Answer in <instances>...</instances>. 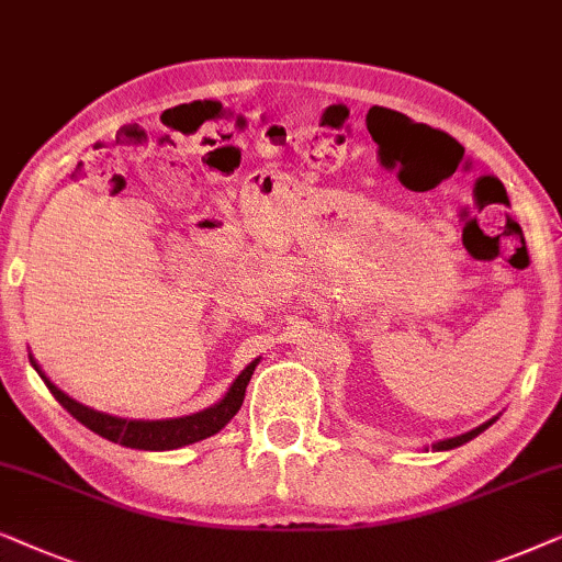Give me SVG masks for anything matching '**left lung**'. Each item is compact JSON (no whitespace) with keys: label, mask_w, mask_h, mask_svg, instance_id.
<instances>
[{"label":"left lung","mask_w":562,"mask_h":562,"mask_svg":"<svg viewBox=\"0 0 562 562\" xmlns=\"http://www.w3.org/2000/svg\"><path fill=\"white\" fill-rule=\"evenodd\" d=\"M496 418H498V416H493V418H488V422H483L481 426H475V429H470V431H465V434H458V437L439 439V442H434V445H431V450H434V452H447V450H454V447H460V445L470 442V439H475L477 434L488 429V426H491L493 422H496ZM424 450H429V447H424Z\"/></svg>","instance_id":"left-lung-1"}]
</instances>
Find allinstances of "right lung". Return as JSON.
I'll use <instances>...</instances> for the list:
<instances>
[{
  "label": "right lung",
  "mask_w": 562,
  "mask_h": 562,
  "mask_svg": "<svg viewBox=\"0 0 562 562\" xmlns=\"http://www.w3.org/2000/svg\"><path fill=\"white\" fill-rule=\"evenodd\" d=\"M259 359L261 357L251 359V362L238 372V378L231 383L226 395H223L218 403L198 411V414L177 416V418H156V422H148V418H123V416L104 414V411L89 408L85 403L74 401L71 395H66L56 383H50V378H46V372L41 370V364L35 362L33 355H30V364H33L37 375L43 378V383L48 385V391L54 393V398L61 403V406L69 411L77 422L85 424L87 429H92L94 434H100V437L110 439V442L131 447V450L164 452V450H179V447L194 445L200 442V439H207L213 437V434H218L223 426L238 414V408H241L246 385H249Z\"/></svg>",
  "instance_id": "right-lung-1"
}]
</instances>
